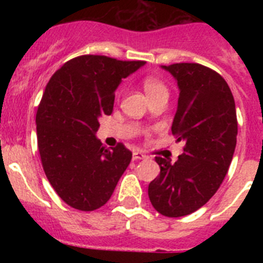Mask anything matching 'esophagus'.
I'll return each mask as SVG.
<instances>
[{
	"mask_svg": "<svg viewBox=\"0 0 263 263\" xmlns=\"http://www.w3.org/2000/svg\"><path fill=\"white\" fill-rule=\"evenodd\" d=\"M145 158H147V157H146V154H143V153H141V152H134L133 153V160L145 159Z\"/></svg>",
	"mask_w": 263,
	"mask_h": 263,
	"instance_id": "1",
	"label": "esophagus"
}]
</instances>
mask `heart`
<instances>
[{
  "mask_svg": "<svg viewBox=\"0 0 263 263\" xmlns=\"http://www.w3.org/2000/svg\"><path fill=\"white\" fill-rule=\"evenodd\" d=\"M143 89H145L146 95L150 100L154 99L157 96H162V95H167L168 90L164 83L160 79L155 78V76H146L142 80Z\"/></svg>",
  "mask_w": 263,
  "mask_h": 263,
  "instance_id": "1",
  "label": "heart"
}]
</instances>
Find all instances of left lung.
<instances>
[{
    "label": "left lung",
    "mask_w": 263,
    "mask_h": 263,
    "mask_svg": "<svg viewBox=\"0 0 263 263\" xmlns=\"http://www.w3.org/2000/svg\"><path fill=\"white\" fill-rule=\"evenodd\" d=\"M180 93L171 132L184 141L175 163L155 157L160 174L148 184L153 206L167 217H182L204 205L228 173L237 142L236 104L220 73L197 63L163 66Z\"/></svg>",
    "instance_id": "obj_1"
}]
</instances>
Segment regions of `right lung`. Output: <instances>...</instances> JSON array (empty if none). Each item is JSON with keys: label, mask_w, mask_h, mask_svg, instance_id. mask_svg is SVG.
<instances>
[{"label": "right lung", "mask_w": 263, "mask_h": 263, "mask_svg": "<svg viewBox=\"0 0 263 263\" xmlns=\"http://www.w3.org/2000/svg\"><path fill=\"white\" fill-rule=\"evenodd\" d=\"M143 64L81 55L64 63L46 85L35 118L42 166L60 199L75 210L103 206L129 166V148H106L96 132L99 118L113 111L121 80Z\"/></svg>", "instance_id": "obj_1"}]
</instances>
